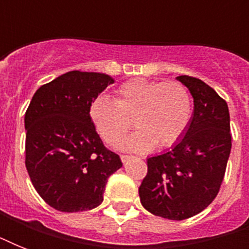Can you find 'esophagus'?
<instances>
[{
  "mask_svg": "<svg viewBox=\"0 0 249 249\" xmlns=\"http://www.w3.org/2000/svg\"><path fill=\"white\" fill-rule=\"evenodd\" d=\"M120 158H121V161H123V163H128L129 160L132 159V156H128V155H121Z\"/></svg>",
  "mask_w": 249,
  "mask_h": 249,
  "instance_id": "1",
  "label": "esophagus"
}]
</instances>
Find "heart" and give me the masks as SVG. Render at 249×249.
Instances as JSON below:
<instances>
[{
	"label": "heart",
	"instance_id": "obj_1",
	"mask_svg": "<svg viewBox=\"0 0 249 249\" xmlns=\"http://www.w3.org/2000/svg\"><path fill=\"white\" fill-rule=\"evenodd\" d=\"M89 116L99 136L109 144L117 143L130 126L137 130L119 144L121 150L143 152L176 143L191 116L189 91L177 81L156 83L144 79L126 81L116 90L115 101L95 98Z\"/></svg>",
	"mask_w": 249,
	"mask_h": 249
}]
</instances>
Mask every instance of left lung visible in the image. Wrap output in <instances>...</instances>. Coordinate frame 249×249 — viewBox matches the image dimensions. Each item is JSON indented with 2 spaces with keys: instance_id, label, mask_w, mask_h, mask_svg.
<instances>
[{
  "instance_id": "8db88e82",
  "label": "left lung",
  "mask_w": 249,
  "mask_h": 249,
  "mask_svg": "<svg viewBox=\"0 0 249 249\" xmlns=\"http://www.w3.org/2000/svg\"><path fill=\"white\" fill-rule=\"evenodd\" d=\"M194 99L193 116L179 140L147 159V176L140 186L148 212L181 221L205 209L218 194L231 151L228 103L195 77L178 76Z\"/></svg>"
}]
</instances>
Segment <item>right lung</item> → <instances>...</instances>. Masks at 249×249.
<instances>
[{
  "label": "right lung",
  "mask_w": 249,
  "mask_h": 249,
  "mask_svg": "<svg viewBox=\"0 0 249 249\" xmlns=\"http://www.w3.org/2000/svg\"><path fill=\"white\" fill-rule=\"evenodd\" d=\"M101 72L71 71L37 90L25 112V166L40 196L60 212L103 201L106 183L123 166L98 136L90 103L108 85Z\"/></svg>",
  "instance_id": "right-lung-1"
}]
</instances>
